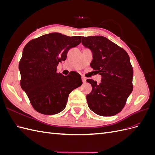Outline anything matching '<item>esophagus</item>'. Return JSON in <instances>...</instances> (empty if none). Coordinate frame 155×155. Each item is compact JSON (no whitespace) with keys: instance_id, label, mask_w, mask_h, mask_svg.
<instances>
[{"instance_id":"1","label":"esophagus","mask_w":155,"mask_h":155,"mask_svg":"<svg viewBox=\"0 0 155 155\" xmlns=\"http://www.w3.org/2000/svg\"><path fill=\"white\" fill-rule=\"evenodd\" d=\"M81 79H82L83 83H85L86 82V81H87V79H86L85 78H84V77H82V78H81Z\"/></svg>"}]
</instances>
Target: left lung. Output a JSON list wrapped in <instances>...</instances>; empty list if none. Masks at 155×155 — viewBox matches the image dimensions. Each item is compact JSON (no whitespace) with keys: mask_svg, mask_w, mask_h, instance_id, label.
<instances>
[{"mask_svg":"<svg viewBox=\"0 0 155 155\" xmlns=\"http://www.w3.org/2000/svg\"><path fill=\"white\" fill-rule=\"evenodd\" d=\"M82 44L91 50V67L101 76L100 84L91 79L92 91L87 95L88 107L94 113L111 116L120 112L133 89V69L127 51L103 36L82 37Z\"/></svg>","mask_w":155,"mask_h":155,"instance_id":"left-lung-1","label":"left lung"}]
</instances>
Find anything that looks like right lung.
I'll return each mask as SVG.
<instances>
[{
	"label": "right lung",
	"mask_w": 155,
	"mask_h": 155,
	"mask_svg": "<svg viewBox=\"0 0 155 155\" xmlns=\"http://www.w3.org/2000/svg\"><path fill=\"white\" fill-rule=\"evenodd\" d=\"M81 41V36L51 33L31 40L25 46L18 64L21 86L39 113L53 115L61 112L69 94L82 85L76 72L68 76L57 72L59 63L65 61L68 50Z\"/></svg>",
	"instance_id": "1"
}]
</instances>
